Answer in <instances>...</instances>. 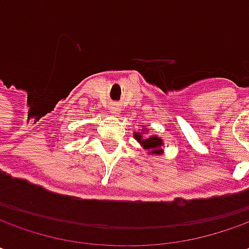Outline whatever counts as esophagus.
I'll return each instance as SVG.
<instances>
[{
    "label": "esophagus",
    "instance_id": "esophagus-1",
    "mask_svg": "<svg viewBox=\"0 0 249 249\" xmlns=\"http://www.w3.org/2000/svg\"><path fill=\"white\" fill-rule=\"evenodd\" d=\"M113 113H114V114H116V116H118V114H120V113H121V108L118 107V106H114V107H113Z\"/></svg>",
    "mask_w": 249,
    "mask_h": 249
}]
</instances>
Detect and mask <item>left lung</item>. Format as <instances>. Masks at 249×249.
Instances as JSON below:
<instances>
[{"label": "left lung", "mask_w": 249, "mask_h": 249, "mask_svg": "<svg viewBox=\"0 0 249 249\" xmlns=\"http://www.w3.org/2000/svg\"><path fill=\"white\" fill-rule=\"evenodd\" d=\"M149 128H144L142 132H135L133 138L141 143L143 149L149 151V156H161L164 150L161 149L164 146V142L160 138L159 135H147Z\"/></svg>", "instance_id": "left-lung-1"}]
</instances>
